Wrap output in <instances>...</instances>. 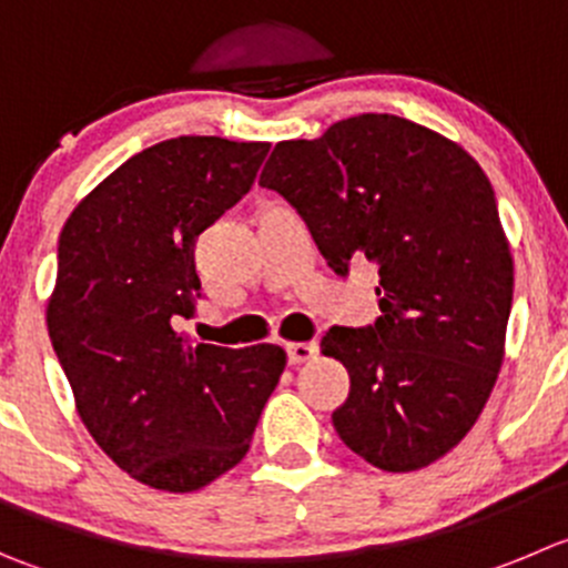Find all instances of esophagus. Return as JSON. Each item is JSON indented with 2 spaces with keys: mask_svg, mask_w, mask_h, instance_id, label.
Segmentation results:
<instances>
[{
  "mask_svg": "<svg viewBox=\"0 0 568 568\" xmlns=\"http://www.w3.org/2000/svg\"><path fill=\"white\" fill-rule=\"evenodd\" d=\"M287 359L290 365H304V362L317 359L315 343H287Z\"/></svg>",
  "mask_w": 568,
  "mask_h": 568,
  "instance_id": "obj_1",
  "label": "esophagus"
}]
</instances>
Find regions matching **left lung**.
<instances>
[{
  "mask_svg": "<svg viewBox=\"0 0 568 568\" xmlns=\"http://www.w3.org/2000/svg\"><path fill=\"white\" fill-rule=\"evenodd\" d=\"M258 186L298 212L337 275L379 267L376 323L332 326L321 351L351 390L332 420L382 471H418L466 437L501 368L513 258L483 166L393 113L275 144Z\"/></svg>",
  "mask_w": 568,
  "mask_h": 568,
  "instance_id": "1",
  "label": "left lung"
}]
</instances>
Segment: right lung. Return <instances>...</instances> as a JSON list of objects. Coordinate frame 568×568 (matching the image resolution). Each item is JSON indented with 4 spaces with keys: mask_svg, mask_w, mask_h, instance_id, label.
Masks as SVG:
<instances>
[{
    "mask_svg": "<svg viewBox=\"0 0 568 568\" xmlns=\"http://www.w3.org/2000/svg\"><path fill=\"white\" fill-rule=\"evenodd\" d=\"M264 142L178 136L142 150L67 220L47 310L52 348L100 449L150 488L189 494L251 449L287 354L192 343L194 242L256 181Z\"/></svg>",
    "mask_w": 568,
    "mask_h": 568,
    "instance_id": "1",
    "label": "right lung"
}]
</instances>
